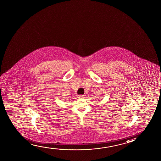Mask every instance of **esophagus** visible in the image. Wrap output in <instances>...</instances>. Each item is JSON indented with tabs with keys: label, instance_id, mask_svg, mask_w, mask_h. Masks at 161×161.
Returning a JSON list of instances; mask_svg holds the SVG:
<instances>
[{
	"label": "esophagus",
	"instance_id": "obj_1",
	"mask_svg": "<svg viewBox=\"0 0 161 161\" xmlns=\"http://www.w3.org/2000/svg\"><path fill=\"white\" fill-rule=\"evenodd\" d=\"M85 95H79L80 98H85Z\"/></svg>",
	"mask_w": 161,
	"mask_h": 161
}]
</instances>
